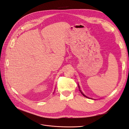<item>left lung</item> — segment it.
<instances>
[{
  "label": "left lung",
  "instance_id": "left-lung-1",
  "mask_svg": "<svg viewBox=\"0 0 129 129\" xmlns=\"http://www.w3.org/2000/svg\"><path fill=\"white\" fill-rule=\"evenodd\" d=\"M78 87H79V91H80V92H81V94H82V95H84V96H85V97H86V98H88V97H87V96H86V95H84V94H83V93H82V92H81V90H80V87H79V86H78Z\"/></svg>",
  "mask_w": 129,
  "mask_h": 129
}]
</instances>
